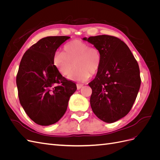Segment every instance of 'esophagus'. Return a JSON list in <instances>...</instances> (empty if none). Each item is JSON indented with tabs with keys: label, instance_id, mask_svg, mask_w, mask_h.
Segmentation results:
<instances>
[{
	"label": "esophagus",
	"instance_id": "1",
	"mask_svg": "<svg viewBox=\"0 0 160 160\" xmlns=\"http://www.w3.org/2000/svg\"><path fill=\"white\" fill-rule=\"evenodd\" d=\"M83 84L77 83V89H81L82 88H83Z\"/></svg>",
	"mask_w": 160,
	"mask_h": 160
}]
</instances>
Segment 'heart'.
Masks as SVG:
<instances>
[{"label": "heart", "instance_id": "b5f03b06", "mask_svg": "<svg viewBox=\"0 0 160 160\" xmlns=\"http://www.w3.org/2000/svg\"><path fill=\"white\" fill-rule=\"evenodd\" d=\"M53 64L62 75L71 73L69 79L84 82L91 75L96 74L101 65V55L98 49L79 40L72 41L64 47L63 52H57L53 57Z\"/></svg>", "mask_w": 160, "mask_h": 160}]
</instances>
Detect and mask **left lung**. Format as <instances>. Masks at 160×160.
<instances>
[{
	"label": "left lung",
	"mask_w": 160,
	"mask_h": 160,
	"mask_svg": "<svg viewBox=\"0 0 160 160\" xmlns=\"http://www.w3.org/2000/svg\"><path fill=\"white\" fill-rule=\"evenodd\" d=\"M98 49L101 65L92 89L90 104L95 115L106 123L125 117L132 109L141 85L137 61L128 45L109 35L84 37Z\"/></svg>",
	"instance_id": "1"
}]
</instances>
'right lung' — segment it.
Listing matches in <instances>:
<instances>
[{"mask_svg": "<svg viewBox=\"0 0 160 160\" xmlns=\"http://www.w3.org/2000/svg\"><path fill=\"white\" fill-rule=\"evenodd\" d=\"M70 37H47L23 55L17 75L18 98L25 113L38 125L54 124L63 115L76 84L62 77L53 64L57 49Z\"/></svg>", "mask_w": 160, "mask_h": 160, "instance_id": "right-lung-1", "label": "right lung"}]
</instances>
